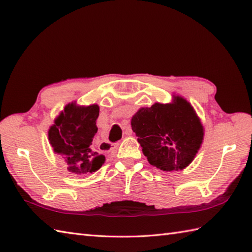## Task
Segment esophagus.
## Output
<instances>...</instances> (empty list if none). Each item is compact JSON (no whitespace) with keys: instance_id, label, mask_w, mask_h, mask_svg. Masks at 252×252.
Returning a JSON list of instances; mask_svg holds the SVG:
<instances>
[{"instance_id":"obj_1","label":"esophagus","mask_w":252,"mask_h":252,"mask_svg":"<svg viewBox=\"0 0 252 252\" xmlns=\"http://www.w3.org/2000/svg\"><path fill=\"white\" fill-rule=\"evenodd\" d=\"M126 135H127V136L132 135V130L126 129ZM117 145H118V144H111L108 141H104V142H101V144H100L101 148H103L104 151H107V152H110V151H112V149H115L117 147Z\"/></svg>"}]
</instances>
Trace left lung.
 <instances>
[{"mask_svg":"<svg viewBox=\"0 0 252 252\" xmlns=\"http://www.w3.org/2000/svg\"><path fill=\"white\" fill-rule=\"evenodd\" d=\"M131 126L148 162L167 172L186 168L203 140L199 118L180 96L171 104L156 103L141 108L132 117Z\"/></svg>","mask_w":252,"mask_h":252,"instance_id":"left-lung-1","label":"left lung"}]
</instances>
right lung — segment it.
Returning <instances> with one entry per match:
<instances>
[{"label": "right lung", "instance_id": "right-lung-1", "mask_svg": "<svg viewBox=\"0 0 252 252\" xmlns=\"http://www.w3.org/2000/svg\"><path fill=\"white\" fill-rule=\"evenodd\" d=\"M98 115L97 105L78 106L71 103L65 107L50 127L51 145L56 154L65 159L69 172L92 173L105 163V156L94 149L92 144L97 132Z\"/></svg>", "mask_w": 252, "mask_h": 252}]
</instances>
